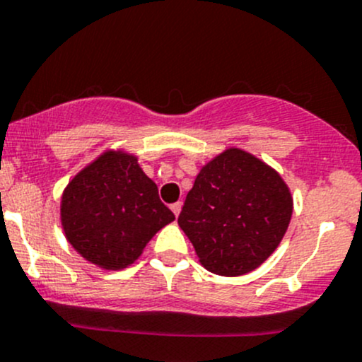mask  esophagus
Returning <instances> with one entry per match:
<instances>
[{"label": "esophagus", "instance_id": "34e87169", "mask_svg": "<svg viewBox=\"0 0 362 362\" xmlns=\"http://www.w3.org/2000/svg\"><path fill=\"white\" fill-rule=\"evenodd\" d=\"M180 210H182V203L180 202L171 204V211H173V214L177 215V217H178V214H180Z\"/></svg>", "mask_w": 362, "mask_h": 362}]
</instances>
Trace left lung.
Returning <instances> with one entry per match:
<instances>
[{
  "label": "left lung",
  "mask_w": 362,
  "mask_h": 362,
  "mask_svg": "<svg viewBox=\"0 0 362 362\" xmlns=\"http://www.w3.org/2000/svg\"><path fill=\"white\" fill-rule=\"evenodd\" d=\"M291 215L293 198L282 177L249 152L228 148L202 168L178 226L208 272L238 276L275 252Z\"/></svg>",
  "instance_id": "obj_1"
}]
</instances>
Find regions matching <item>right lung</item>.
<instances>
[{
	"instance_id": "add662e5",
	"label": "right lung",
	"mask_w": 362,
	"mask_h": 362,
	"mask_svg": "<svg viewBox=\"0 0 362 362\" xmlns=\"http://www.w3.org/2000/svg\"><path fill=\"white\" fill-rule=\"evenodd\" d=\"M175 218L134 156L105 152L64 189L61 222L71 247L105 269L133 264Z\"/></svg>"
}]
</instances>
